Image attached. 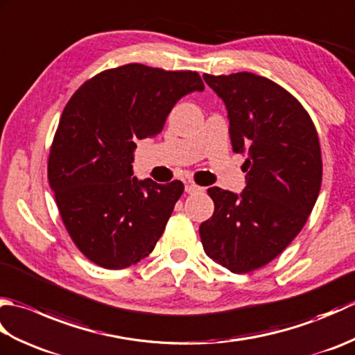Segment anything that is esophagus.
I'll return each instance as SVG.
<instances>
[{"instance_id": "esophagus-1", "label": "esophagus", "mask_w": 355, "mask_h": 355, "mask_svg": "<svg viewBox=\"0 0 355 355\" xmlns=\"http://www.w3.org/2000/svg\"><path fill=\"white\" fill-rule=\"evenodd\" d=\"M184 189H186L187 193H195V192L202 191V187H200L198 184H195V183H192V182H187L186 186H184Z\"/></svg>"}]
</instances>
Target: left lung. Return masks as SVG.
<instances>
[{"label":"left lung","instance_id":"8db88e82","mask_svg":"<svg viewBox=\"0 0 355 355\" xmlns=\"http://www.w3.org/2000/svg\"><path fill=\"white\" fill-rule=\"evenodd\" d=\"M230 120L247 186L241 195L210 187L212 218L200 225L210 259L232 273H250L281 254L302 230L319 197L322 154L306 110L276 82L241 71L205 74Z\"/></svg>","mask_w":355,"mask_h":355}]
</instances>
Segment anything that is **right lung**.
<instances>
[{
    "instance_id": "right-lung-1",
    "label": "right lung",
    "mask_w": 355,
    "mask_h": 355,
    "mask_svg": "<svg viewBox=\"0 0 355 355\" xmlns=\"http://www.w3.org/2000/svg\"><path fill=\"white\" fill-rule=\"evenodd\" d=\"M197 71L143 64L105 70L65 105L49 155V183L71 241L96 266L120 270L154 250L184 186L132 175L137 139L162 132Z\"/></svg>"
}]
</instances>
